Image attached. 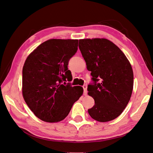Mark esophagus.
Returning <instances> with one entry per match:
<instances>
[{
	"label": "esophagus",
	"mask_w": 153,
	"mask_h": 153,
	"mask_svg": "<svg viewBox=\"0 0 153 153\" xmlns=\"http://www.w3.org/2000/svg\"><path fill=\"white\" fill-rule=\"evenodd\" d=\"M83 89H84V95L85 96H86L87 95V86L86 85H84L83 86Z\"/></svg>",
	"instance_id": "esophagus-1"
}]
</instances>
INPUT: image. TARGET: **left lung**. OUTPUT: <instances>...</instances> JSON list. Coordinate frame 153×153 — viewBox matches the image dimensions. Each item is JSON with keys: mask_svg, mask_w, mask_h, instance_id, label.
<instances>
[{"mask_svg": "<svg viewBox=\"0 0 153 153\" xmlns=\"http://www.w3.org/2000/svg\"><path fill=\"white\" fill-rule=\"evenodd\" d=\"M79 48L94 81L87 88L95 101L88 114L100 122L114 120L123 112L132 95L134 76L130 62L107 39H79Z\"/></svg>", "mask_w": 153, "mask_h": 153, "instance_id": "1", "label": "left lung"}]
</instances>
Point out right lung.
<instances>
[{"label": "right lung", "mask_w": 153, "mask_h": 153, "mask_svg": "<svg viewBox=\"0 0 153 153\" xmlns=\"http://www.w3.org/2000/svg\"><path fill=\"white\" fill-rule=\"evenodd\" d=\"M77 46V39H49L38 46L25 61L23 98L36 116L46 122L64 120L83 95L80 86L62 84L72 78L68 65Z\"/></svg>", "instance_id": "1"}]
</instances>
